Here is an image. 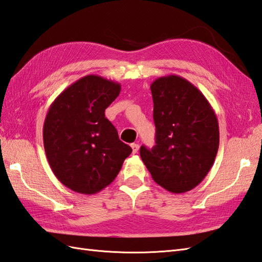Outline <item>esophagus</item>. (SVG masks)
Listing matches in <instances>:
<instances>
[{"mask_svg": "<svg viewBox=\"0 0 262 262\" xmlns=\"http://www.w3.org/2000/svg\"><path fill=\"white\" fill-rule=\"evenodd\" d=\"M130 147H132V149H133V154H136L137 151H138V149H139V145L134 143V144L130 145Z\"/></svg>", "mask_w": 262, "mask_h": 262, "instance_id": "34e87169", "label": "esophagus"}]
</instances>
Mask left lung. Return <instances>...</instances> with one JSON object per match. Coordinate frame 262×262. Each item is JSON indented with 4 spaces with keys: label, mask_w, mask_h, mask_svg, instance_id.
<instances>
[{
    "label": "left lung",
    "mask_w": 262,
    "mask_h": 262,
    "mask_svg": "<svg viewBox=\"0 0 262 262\" xmlns=\"http://www.w3.org/2000/svg\"><path fill=\"white\" fill-rule=\"evenodd\" d=\"M156 145L139 149L157 184L172 193L198 186L213 165L220 142L216 115L186 79L169 75L150 84Z\"/></svg>",
    "instance_id": "obj_1"
}]
</instances>
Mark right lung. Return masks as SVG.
<instances>
[{
	"label": "right lung",
	"mask_w": 262,
	"mask_h": 262,
	"mask_svg": "<svg viewBox=\"0 0 262 262\" xmlns=\"http://www.w3.org/2000/svg\"><path fill=\"white\" fill-rule=\"evenodd\" d=\"M119 93L118 82L89 75L66 88L49 108L43 125L46 155L56 178L72 191H101L132 153L105 117Z\"/></svg>",
	"instance_id": "right-lung-1"
}]
</instances>
